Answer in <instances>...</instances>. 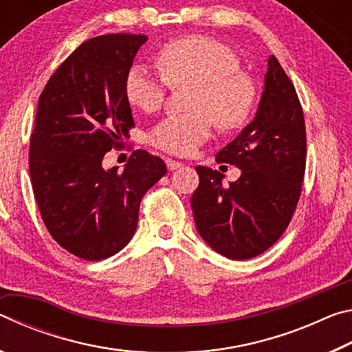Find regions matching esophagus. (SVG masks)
I'll return each mask as SVG.
<instances>
[{"label":"esophagus","mask_w":352,"mask_h":352,"mask_svg":"<svg viewBox=\"0 0 352 352\" xmlns=\"http://www.w3.org/2000/svg\"><path fill=\"white\" fill-rule=\"evenodd\" d=\"M166 166H168L169 170H177L182 168V163L175 162V160H172V158H166Z\"/></svg>","instance_id":"obj_1"}]
</instances>
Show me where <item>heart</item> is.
I'll return each mask as SVG.
<instances>
[{"instance_id": "obj_1", "label": "heart", "mask_w": 352, "mask_h": 352, "mask_svg": "<svg viewBox=\"0 0 352 352\" xmlns=\"http://www.w3.org/2000/svg\"><path fill=\"white\" fill-rule=\"evenodd\" d=\"M162 74L144 65L129 69L124 91L130 105L144 113L162 109L169 85L186 88L189 113L168 116L152 129L148 140L160 151L192 155L210 138L212 121L220 130H236L253 110L256 88L241 71L236 52L217 40L190 35L164 45L157 54Z\"/></svg>"}]
</instances>
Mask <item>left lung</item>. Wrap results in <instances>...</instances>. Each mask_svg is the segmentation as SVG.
I'll use <instances>...</instances> for the list:
<instances>
[{
    "label": "left lung",
    "mask_w": 352,
    "mask_h": 352,
    "mask_svg": "<svg viewBox=\"0 0 352 352\" xmlns=\"http://www.w3.org/2000/svg\"><path fill=\"white\" fill-rule=\"evenodd\" d=\"M264 90L253 121L217 153L241 177L197 166L199 188L190 197L195 226L214 252L250 259L265 252L287 228L301 194L306 168V127L294 83L269 56Z\"/></svg>",
    "instance_id": "left-lung-1"
}]
</instances>
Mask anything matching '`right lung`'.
<instances>
[{"label": "right lung", "mask_w": 352, "mask_h": 352, "mask_svg": "<svg viewBox=\"0 0 352 352\" xmlns=\"http://www.w3.org/2000/svg\"><path fill=\"white\" fill-rule=\"evenodd\" d=\"M146 35L109 34L82 43L47 80L31 135L29 172L41 219L58 245L87 261L132 239L144 194L166 175L162 158L135 151L122 172L104 155L132 129L124 83Z\"/></svg>", "instance_id": "right-lung-1"}]
</instances>
